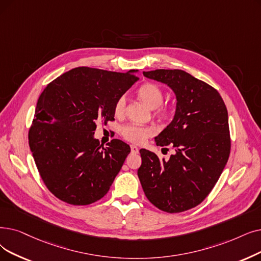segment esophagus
<instances>
[{"label": "esophagus", "instance_id": "esophagus-1", "mask_svg": "<svg viewBox=\"0 0 261 261\" xmlns=\"http://www.w3.org/2000/svg\"><path fill=\"white\" fill-rule=\"evenodd\" d=\"M131 152L132 153H139V148L135 145H131Z\"/></svg>", "mask_w": 261, "mask_h": 261}]
</instances>
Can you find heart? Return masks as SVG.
Returning a JSON list of instances; mask_svg holds the SVG:
<instances>
[{
	"mask_svg": "<svg viewBox=\"0 0 261 261\" xmlns=\"http://www.w3.org/2000/svg\"><path fill=\"white\" fill-rule=\"evenodd\" d=\"M138 95L143 102L151 109L160 107L164 99L162 89L153 83L143 84L138 90ZM126 103H127V99L124 96H120L116 100V102L114 105V113L116 116H120L123 114ZM159 114L164 115L165 111L164 110L159 111ZM120 133L122 137L129 142L142 143L153 133V129L151 127H142V126H137V124H133V123H129L120 129Z\"/></svg>",
	"mask_w": 261,
	"mask_h": 261,
	"instance_id": "1",
	"label": "heart"
}]
</instances>
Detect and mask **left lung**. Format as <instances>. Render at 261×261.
Returning a JSON list of instances; mask_svg holds the SVG:
<instances>
[{
  "mask_svg": "<svg viewBox=\"0 0 261 261\" xmlns=\"http://www.w3.org/2000/svg\"><path fill=\"white\" fill-rule=\"evenodd\" d=\"M143 74L166 84L176 96L172 122L154 138L171 145L168 160L141 149L138 171L144 193L162 211L178 213L194 208L218 182L230 153L228 113L217 89L179 69H156Z\"/></svg>",
  "mask_w": 261,
  "mask_h": 261,
  "instance_id": "obj_1",
  "label": "left lung"
}]
</instances>
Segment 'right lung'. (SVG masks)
I'll use <instances>...</instances> for the list:
<instances>
[{"instance_id":"right-lung-1","label":"right lung","mask_w":261,"mask_h":261,"mask_svg":"<svg viewBox=\"0 0 261 261\" xmlns=\"http://www.w3.org/2000/svg\"><path fill=\"white\" fill-rule=\"evenodd\" d=\"M126 73L77 67L56 77L39 96L29 144L44 185L59 199L85 206L102 198L130 146L95 139L97 122L114 120V105L135 83Z\"/></svg>"}]
</instances>
